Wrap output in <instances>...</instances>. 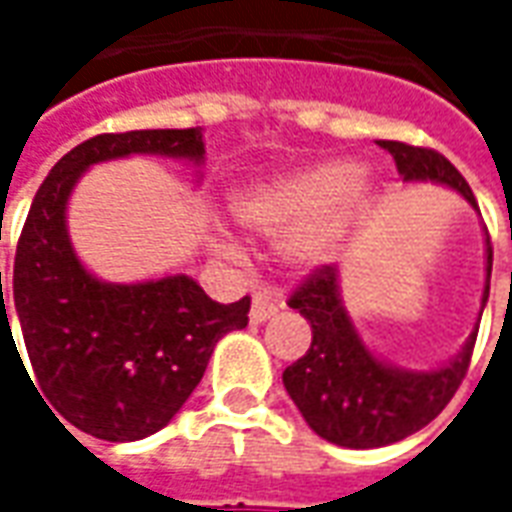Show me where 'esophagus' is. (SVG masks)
Returning a JSON list of instances; mask_svg holds the SVG:
<instances>
[{
    "instance_id": "obj_1",
    "label": "esophagus",
    "mask_w": 512,
    "mask_h": 512,
    "mask_svg": "<svg viewBox=\"0 0 512 512\" xmlns=\"http://www.w3.org/2000/svg\"><path fill=\"white\" fill-rule=\"evenodd\" d=\"M282 310V304H279L268 290L263 293H255V299H252V310H249V321L252 323H266L268 318H274L277 312Z\"/></svg>"
}]
</instances>
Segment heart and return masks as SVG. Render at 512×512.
I'll return each mask as SVG.
<instances>
[{
	"instance_id": "1",
	"label": "heart",
	"mask_w": 512,
	"mask_h": 512,
	"mask_svg": "<svg viewBox=\"0 0 512 512\" xmlns=\"http://www.w3.org/2000/svg\"><path fill=\"white\" fill-rule=\"evenodd\" d=\"M373 194L365 167L323 158L246 183L230 197V213L252 233L282 238L285 260L310 271L334 260Z\"/></svg>"
}]
</instances>
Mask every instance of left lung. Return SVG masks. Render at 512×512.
<instances>
[{
  "instance_id": "obj_1",
  "label": "left lung",
  "mask_w": 512,
  "mask_h": 512,
  "mask_svg": "<svg viewBox=\"0 0 512 512\" xmlns=\"http://www.w3.org/2000/svg\"><path fill=\"white\" fill-rule=\"evenodd\" d=\"M395 158L403 183H436L461 194L477 208L469 183L447 158L428 147L376 139ZM491 238L485 230V285L480 299L483 318L491 290ZM312 326V345L299 362L282 373V384L304 422L321 439L348 450H373L406 439L441 414L461 386L472 359L477 323L450 362L430 370L397 367L362 340L340 290V268L323 266L288 301Z\"/></svg>"
}]
</instances>
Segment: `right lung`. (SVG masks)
Here are the masks:
<instances>
[{"instance_id": "1", "label": "right lung", "mask_w": 512, "mask_h": 512, "mask_svg": "<svg viewBox=\"0 0 512 512\" xmlns=\"http://www.w3.org/2000/svg\"><path fill=\"white\" fill-rule=\"evenodd\" d=\"M131 156L186 161L200 183L202 128L101 134L73 147L32 200L10 301L0 271V348L5 337L16 348L7 321L13 307L38 384L24 373L51 417L104 441H139L164 428L202 381L216 343L249 323V299L219 304L189 274L106 282L76 255L68 233L73 189L95 164Z\"/></svg>"}]
</instances>
